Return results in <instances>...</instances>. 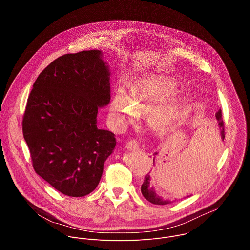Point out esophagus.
<instances>
[{
  "label": "esophagus",
  "instance_id": "34e87169",
  "mask_svg": "<svg viewBox=\"0 0 250 250\" xmlns=\"http://www.w3.org/2000/svg\"><path fill=\"white\" fill-rule=\"evenodd\" d=\"M127 149L129 150H138L140 147V144L137 140H130L126 145Z\"/></svg>",
  "mask_w": 250,
  "mask_h": 250
}]
</instances>
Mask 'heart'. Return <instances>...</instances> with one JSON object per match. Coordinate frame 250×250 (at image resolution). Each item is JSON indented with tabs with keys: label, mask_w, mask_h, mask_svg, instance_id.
Segmentation results:
<instances>
[{
	"label": "heart",
	"mask_w": 250,
	"mask_h": 250,
	"mask_svg": "<svg viewBox=\"0 0 250 250\" xmlns=\"http://www.w3.org/2000/svg\"><path fill=\"white\" fill-rule=\"evenodd\" d=\"M162 84L157 76H149L137 81L131 89L130 96L124 89H120L111 104L110 117L119 128L137 120L139 111H146L159 100ZM175 109L160 107L149 114V122L156 128L167 125L173 119Z\"/></svg>",
	"instance_id": "obj_1"
}]
</instances>
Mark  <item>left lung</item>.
<instances>
[{"label":"left lung","mask_w":250,"mask_h":250,"mask_svg":"<svg viewBox=\"0 0 250 250\" xmlns=\"http://www.w3.org/2000/svg\"><path fill=\"white\" fill-rule=\"evenodd\" d=\"M216 118L219 122V128H220V134H221V138L224 141L225 139V128H224V121L222 119V110L219 109L218 112H216ZM141 191L143 193V195L145 196V198L146 200H148L149 202L153 203V204H158V205H164V204H168L170 203V201L168 200H164L161 197H159L158 195H156L155 191L153 190V188H151L149 187V176L146 175L145 177L144 183L141 187Z\"/></svg>","instance_id":"8db88e82"}]
</instances>
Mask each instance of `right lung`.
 Returning a JSON list of instances; mask_svg holds the SVG:
<instances>
[{"instance_id":"obj_1","label":"right lung","mask_w":250,"mask_h":250,"mask_svg":"<svg viewBox=\"0 0 250 250\" xmlns=\"http://www.w3.org/2000/svg\"><path fill=\"white\" fill-rule=\"evenodd\" d=\"M97 50L63 55L38 76L27 100L22 132L35 172L62 193L80 197L100 183L116 145L97 127L110 101L109 71Z\"/></svg>"}]
</instances>
